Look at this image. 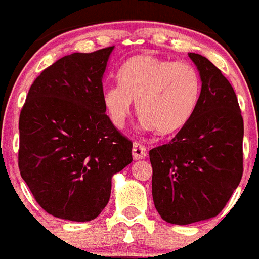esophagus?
<instances>
[{
  "mask_svg": "<svg viewBox=\"0 0 259 259\" xmlns=\"http://www.w3.org/2000/svg\"><path fill=\"white\" fill-rule=\"evenodd\" d=\"M132 153L135 160H142V158H145L146 155H147V151H146L145 146H143L142 143H140L138 141H135V142H133Z\"/></svg>",
  "mask_w": 259,
  "mask_h": 259,
  "instance_id": "esophagus-1",
  "label": "esophagus"
}]
</instances>
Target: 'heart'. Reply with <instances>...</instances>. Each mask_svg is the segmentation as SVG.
Here are the masks:
<instances>
[{
  "label": "heart",
  "instance_id": "b5f03b06",
  "mask_svg": "<svg viewBox=\"0 0 259 259\" xmlns=\"http://www.w3.org/2000/svg\"><path fill=\"white\" fill-rule=\"evenodd\" d=\"M119 85L104 89L103 104L112 123L126 124L132 101L146 128L172 135L188 124L201 98V76L195 65L151 55H137L118 73Z\"/></svg>",
  "mask_w": 259,
  "mask_h": 259
}]
</instances>
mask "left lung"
I'll return each instance as SVG.
<instances>
[{
	"label": "left lung",
	"mask_w": 259,
	"mask_h": 259,
	"mask_svg": "<svg viewBox=\"0 0 259 259\" xmlns=\"http://www.w3.org/2000/svg\"><path fill=\"white\" fill-rule=\"evenodd\" d=\"M189 56L201 76L198 108L170 142L150 150L155 208L178 225L217 217L243 175L244 124L234 89L205 56Z\"/></svg>",
	"instance_id": "1"
}]
</instances>
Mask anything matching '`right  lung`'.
<instances>
[{
  "instance_id": "1",
  "label": "right lung",
  "mask_w": 259,
  "mask_h": 259,
  "mask_svg": "<svg viewBox=\"0 0 259 259\" xmlns=\"http://www.w3.org/2000/svg\"><path fill=\"white\" fill-rule=\"evenodd\" d=\"M113 48L51 64L30 87L20 113V174L53 217H98L108 204L112 176L132 162V141L103 104L102 79Z\"/></svg>"
}]
</instances>
